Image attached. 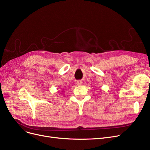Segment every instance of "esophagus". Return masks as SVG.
<instances>
[{
    "mask_svg": "<svg viewBox=\"0 0 150 150\" xmlns=\"http://www.w3.org/2000/svg\"><path fill=\"white\" fill-rule=\"evenodd\" d=\"M76 85H79V86L81 85H82V82H81V81H76Z\"/></svg>",
    "mask_w": 150,
    "mask_h": 150,
    "instance_id": "1",
    "label": "esophagus"
}]
</instances>
